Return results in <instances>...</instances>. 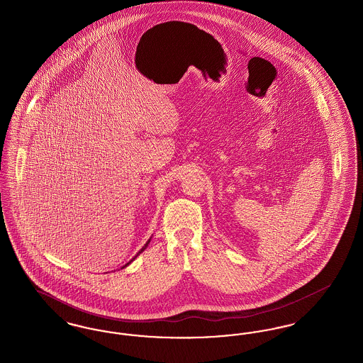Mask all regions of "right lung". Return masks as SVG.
<instances>
[{"mask_svg":"<svg viewBox=\"0 0 363 363\" xmlns=\"http://www.w3.org/2000/svg\"><path fill=\"white\" fill-rule=\"evenodd\" d=\"M150 241H151V238H150V240H148V241H147V243H145V245H144V246H143V247H141V249H140V250H138V255H136V256H135V257H133V259H130V261H129V262H128V264H126V265H129V264H130V262H132V261H133V259H136V257H138V255H140V253H143V252H144V250H145V249H147V246H148V243H150ZM126 265H125V267H126ZM125 267H122V268H125Z\"/></svg>","mask_w":363,"mask_h":363,"instance_id":"right-lung-1","label":"right lung"}]
</instances>
